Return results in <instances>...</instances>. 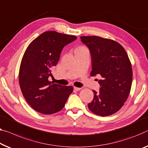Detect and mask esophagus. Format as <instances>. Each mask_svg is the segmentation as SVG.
Instances as JSON below:
<instances>
[{"mask_svg":"<svg viewBox=\"0 0 148 148\" xmlns=\"http://www.w3.org/2000/svg\"><path fill=\"white\" fill-rule=\"evenodd\" d=\"M74 89L75 90H76V91H79V90H81V88H78V87L74 86Z\"/></svg>","mask_w":148,"mask_h":148,"instance_id":"obj_1","label":"esophagus"}]
</instances>
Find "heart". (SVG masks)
Listing matches in <instances>:
<instances>
[{"label": "heart", "mask_w": 148, "mask_h": 148, "mask_svg": "<svg viewBox=\"0 0 148 148\" xmlns=\"http://www.w3.org/2000/svg\"><path fill=\"white\" fill-rule=\"evenodd\" d=\"M83 48V46H80V47H79L78 48Z\"/></svg>", "instance_id": "b5f03b06"}]
</instances>
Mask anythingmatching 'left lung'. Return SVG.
Returning <instances> with one entry per match:
<instances>
[{"label": "left lung", "mask_w": 148, "mask_h": 148, "mask_svg": "<svg viewBox=\"0 0 148 148\" xmlns=\"http://www.w3.org/2000/svg\"><path fill=\"white\" fill-rule=\"evenodd\" d=\"M89 48L92 58V76L100 74V88L93 90L94 98L88 104L94 114L108 116L122 108L129 96L132 82V68L123 46L113 40L97 36H80Z\"/></svg>", "instance_id": "left-lung-1"}]
</instances>
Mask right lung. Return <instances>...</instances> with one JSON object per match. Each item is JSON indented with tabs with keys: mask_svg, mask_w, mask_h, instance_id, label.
I'll return each mask as SVG.
<instances>
[{
	"mask_svg": "<svg viewBox=\"0 0 148 148\" xmlns=\"http://www.w3.org/2000/svg\"><path fill=\"white\" fill-rule=\"evenodd\" d=\"M76 39L73 35L46 31L26 48L20 66L19 84L26 102L39 113L60 111L73 91L72 86L52 84L48 77L52 76L51 68L58 63L62 48Z\"/></svg>",
	"mask_w": 148,
	"mask_h": 148,
	"instance_id": "right-lung-1",
	"label": "right lung"
}]
</instances>
